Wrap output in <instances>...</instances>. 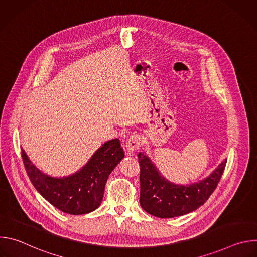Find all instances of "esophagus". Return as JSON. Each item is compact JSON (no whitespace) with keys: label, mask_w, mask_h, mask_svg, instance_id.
<instances>
[{"label":"esophagus","mask_w":257,"mask_h":257,"mask_svg":"<svg viewBox=\"0 0 257 257\" xmlns=\"http://www.w3.org/2000/svg\"><path fill=\"white\" fill-rule=\"evenodd\" d=\"M142 144V140H141V136L138 134H133L131 135L128 140L126 141V150L128 152V154H133L134 152L138 151L140 149V146Z\"/></svg>","instance_id":"34e87169"}]
</instances>
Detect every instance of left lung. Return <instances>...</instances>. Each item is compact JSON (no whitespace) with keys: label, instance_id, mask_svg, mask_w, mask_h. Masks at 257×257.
Returning a JSON list of instances; mask_svg holds the SVG:
<instances>
[{"label":"left lung","instance_id":"left-lung-1","mask_svg":"<svg viewBox=\"0 0 257 257\" xmlns=\"http://www.w3.org/2000/svg\"><path fill=\"white\" fill-rule=\"evenodd\" d=\"M138 162L141 207L157 217L170 218L197 209L209 198L221 180L227 159L208 177L186 186L168 181L144 153L138 154Z\"/></svg>","mask_w":257,"mask_h":257}]
</instances>
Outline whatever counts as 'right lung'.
<instances>
[{
    "label": "right lung",
    "instance_id": "right-lung-1",
    "mask_svg": "<svg viewBox=\"0 0 257 257\" xmlns=\"http://www.w3.org/2000/svg\"><path fill=\"white\" fill-rule=\"evenodd\" d=\"M21 157L29 180L44 198L63 212L85 214L100 205L106 180L125 155L118 138L108 140L78 172L63 178L44 174L23 150Z\"/></svg>",
    "mask_w": 257,
    "mask_h": 257
}]
</instances>
